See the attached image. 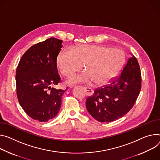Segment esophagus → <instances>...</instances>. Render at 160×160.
I'll use <instances>...</instances> for the list:
<instances>
[{"instance_id":"esophagus-1","label":"esophagus","mask_w":160,"mask_h":160,"mask_svg":"<svg viewBox=\"0 0 160 160\" xmlns=\"http://www.w3.org/2000/svg\"><path fill=\"white\" fill-rule=\"evenodd\" d=\"M84 89L86 92L87 96H91L93 94V90L91 88H84Z\"/></svg>"}]
</instances>
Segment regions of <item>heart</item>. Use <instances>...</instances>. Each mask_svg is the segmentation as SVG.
Segmentation results:
<instances>
[{
  "instance_id": "b5f03b06",
  "label": "heart",
  "mask_w": 160,
  "mask_h": 160,
  "mask_svg": "<svg viewBox=\"0 0 160 160\" xmlns=\"http://www.w3.org/2000/svg\"><path fill=\"white\" fill-rule=\"evenodd\" d=\"M125 62L124 52L107 46L82 45L72 50L62 49L57 57V66L64 77H70L80 69L85 71L71 77L67 83L74 85L89 83L104 85L122 69Z\"/></svg>"
}]
</instances>
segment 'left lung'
Masks as SVG:
<instances>
[{"label":"left lung","mask_w":160,"mask_h":160,"mask_svg":"<svg viewBox=\"0 0 160 160\" xmlns=\"http://www.w3.org/2000/svg\"><path fill=\"white\" fill-rule=\"evenodd\" d=\"M142 85L141 72L137 58H129L121 74L108 85L96 88L88 97L86 108L92 118L110 122L126 114L133 107Z\"/></svg>","instance_id":"8db88e82"}]
</instances>
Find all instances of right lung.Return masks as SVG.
Masks as SVG:
<instances>
[{"instance_id": "right-lung-1", "label": "right lung", "mask_w": 160, "mask_h": 160, "mask_svg": "<svg viewBox=\"0 0 160 160\" xmlns=\"http://www.w3.org/2000/svg\"><path fill=\"white\" fill-rule=\"evenodd\" d=\"M62 41L50 38L28 48L17 68V94L25 112L34 120L47 122L59 112L66 90L51 86L61 82L57 57Z\"/></svg>"}]
</instances>
